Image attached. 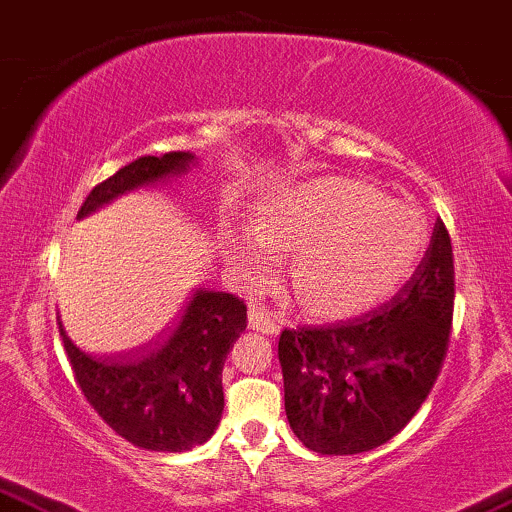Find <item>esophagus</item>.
Instances as JSON below:
<instances>
[{
	"instance_id": "esophagus-1",
	"label": "esophagus",
	"mask_w": 512,
	"mask_h": 512,
	"mask_svg": "<svg viewBox=\"0 0 512 512\" xmlns=\"http://www.w3.org/2000/svg\"><path fill=\"white\" fill-rule=\"evenodd\" d=\"M248 323L252 331H260L264 335H276L278 333V323L274 316L269 312H264L262 307H257V304H250L248 309Z\"/></svg>"
}]
</instances>
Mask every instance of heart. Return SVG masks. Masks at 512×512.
Masks as SVG:
<instances>
[{
	"label": "heart",
	"mask_w": 512,
	"mask_h": 512,
	"mask_svg": "<svg viewBox=\"0 0 512 512\" xmlns=\"http://www.w3.org/2000/svg\"><path fill=\"white\" fill-rule=\"evenodd\" d=\"M428 226L416 208L387 200L354 179L323 177L278 191L257 212L255 229H234L224 248L248 283H264L295 250L293 288L314 316L364 312L411 274Z\"/></svg>",
	"instance_id": "heart-1"
}]
</instances>
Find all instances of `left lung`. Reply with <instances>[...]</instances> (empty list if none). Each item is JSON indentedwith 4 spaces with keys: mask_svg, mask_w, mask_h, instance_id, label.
<instances>
[{
    "mask_svg": "<svg viewBox=\"0 0 512 512\" xmlns=\"http://www.w3.org/2000/svg\"><path fill=\"white\" fill-rule=\"evenodd\" d=\"M454 316V252L442 219L411 281L359 319L278 338L286 416L326 456L364 454L416 416L442 371Z\"/></svg>",
    "mask_w": 512,
    "mask_h": 512,
    "instance_id": "1",
    "label": "left lung"
}]
</instances>
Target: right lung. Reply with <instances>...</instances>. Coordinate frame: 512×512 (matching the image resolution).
<instances>
[{
    "mask_svg": "<svg viewBox=\"0 0 512 512\" xmlns=\"http://www.w3.org/2000/svg\"><path fill=\"white\" fill-rule=\"evenodd\" d=\"M196 163L172 151L144 155L94 186L77 219L144 186L165 184ZM248 326V307L231 293L198 288L165 340L132 354L96 359L61 331L75 380L94 411L139 449L189 451L215 435L224 411L222 368L226 354Z\"/></svg>",
    "mask_w": 512,
    "mask_h": 512,
    "instance_id": "obj_1",
    "label": "right lung"
}]
</instances>
